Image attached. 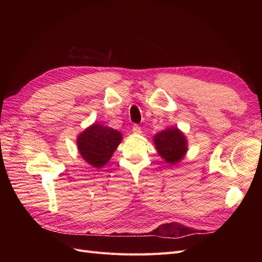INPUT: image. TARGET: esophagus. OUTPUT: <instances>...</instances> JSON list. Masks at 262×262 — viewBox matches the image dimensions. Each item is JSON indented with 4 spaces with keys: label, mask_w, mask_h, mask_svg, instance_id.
<instances>
[{
    "label": "esophagus",
    "mask_w": 262,
    "mask_h": 262,
    "mask_svg": "<svg viewBox=\"0 0 262 262\" xmlns=\"http://www.w3.org/2000/svg\"><path fill=\"white\" fill-rule=\"evenodd\" d=\"M132 132H133L134 134H141V133H142V130H141V128H140L139 125H133Z\"/></svg>",
    "instance_id": "esophagus-1"
}]
</instances>
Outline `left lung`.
<instances>
[{
    "label": "left lung",
    "mask_w": 262,
    "mask_h": 262,
    "mask_svg": "<svg viewBox=\"0 0 262 262\" xmlns=\"http://www.w3.org/2000/svg\"><path fill=\"white\" fill-rule=\"evenodd\" d=\"M158 155L170 165L178 164L188 152V140L185 133L176 126H170L153 137Z\"/></svg>",
    "instance_id": "8db88e82"
}]
</instances>
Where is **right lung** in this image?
<instances>
[{"label": "right lung", "instance_id": "1", "mask_svg": "<svg viewBox=\"0 0 262 262\" xmlns=\"http://www.w3.org/2000/svg\"><path fill=\"white\" fill-rule=\"evenodd\" d=\"M76 140L83 160L94 168H100L109 162L121 143L122 134L110 126L95 122L78 134Z\"/></svg>", "mask_w": 262, "mask_h": 262}]
</instances>
